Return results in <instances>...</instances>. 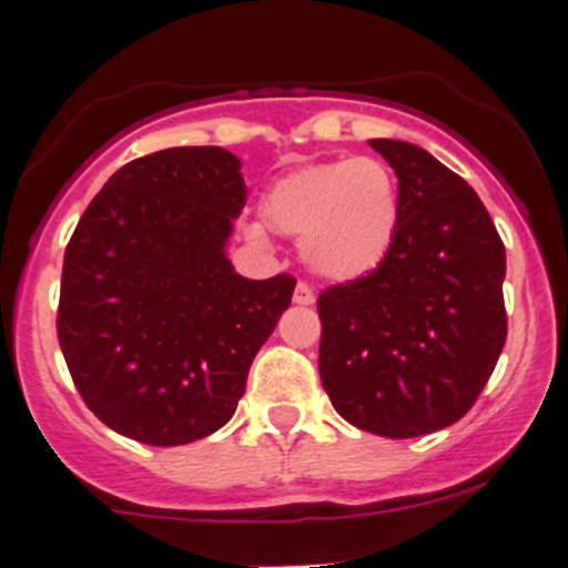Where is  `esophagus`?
Listing matches in <instances>:
<instances>
[{"instance_id": "1", "label": "esophagus", "mask_w": 568, "mask_h": 568, "mask_svg": "<svg viewBox=\"0 0 568 568\" xmlns=\"http://www.w3.org/2000/svg\"><path fill=\"white\" fill-rule=\"evenodd\" d=\"M294 302H296V305H313V302H316V294H313L311 285H307V283H296Z\"/></svg>"}]
</instances>
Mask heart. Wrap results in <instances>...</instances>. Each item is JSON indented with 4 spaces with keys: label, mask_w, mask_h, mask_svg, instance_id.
Wrapping results in <instances>:
<instances>
[{
    "label": "heart",
    "mask_w": 568,
    "mask_h": 568,
    "mask_svg": "<svg viewBox=\"0 0 568 568\" xmlns=\"http://www.w3.org/2000/svg\"><path fill=\"white\" fill-rule=\"evenodd\" d=\"M261 219L274 233L300 241L313 274L346 283L374 272L394 246L399 189L377 158L311 163L268 185ZM250 239L261 241L263 230L252 227Z\"/></svg>",
    "instance_id": "b5f03b06"
}]
</instances>
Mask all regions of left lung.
<instances>
[{"label":"left lung","mask_w":568,"mask_h":568,"mask_svg":"<svg viewBox=\"0 0 568 568\" xmlns=\"http://www.w3.org/2000/svg\"><path fill=\"white\" fill-rule=\"evenodd\" d=\"M368 144L399 180V227L374 272L318 294V374L349 424L416 438L464 418L497 366L505 246L475 189L430 152Z\"/></svg>","instance_id":"8db88e82"}]
</instances>
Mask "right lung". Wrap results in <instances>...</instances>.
Returning <instances> with one entry per match:
<instances>
[{"instance_id": "right-lung-1", "label": "right lung", "mask_w": 568, "mask_h": 568, "mask_svg": "<svg viewBox=\"0 0 568 568\" xmlns=\"http://www.w3.org/2000/svg\"><path fill=\"white\" fill-rule=\"evenodd\" d=\"M241 161L174 146L121 166L63 257L58 341L85 405L152 447L216 433L296 280L241 277L227 261L244 211Z\"/></svg>"}]
</instances>
